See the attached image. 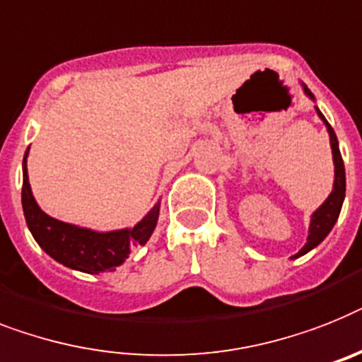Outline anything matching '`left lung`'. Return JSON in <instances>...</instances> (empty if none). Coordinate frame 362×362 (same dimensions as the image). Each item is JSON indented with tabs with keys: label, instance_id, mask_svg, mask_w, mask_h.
<instances>
[{
	"label": "left lung",
	"instance_id": "1",
	"mask_svg": "<svg viewBox=\"0 0 362 362\" xmlns=\"http://www.w3.org/2000/svg\"><path fill=\"white\" fill-rule=\"evenodd\" d=\"M303 86V92L309 95L310 100H315V95L313 92L307 88L305 85ZM318 116H320V120H324L325 127H327V133H329V144H331V151H333V164H335V181H333V190L327 196L324 203H322L320 207L316 209L313 216H310V226H309V237H307V244L301 247L300 252L296 253L292 259H298V257L305 255L307 252H310L313 247H316L324 240L329 231L333 229L335 222L339 220L340 209H342V202H344L346 196V172H344V163H342V155H340L339 149V140H337V134L333 131V127L329 125V122L325 120L324 115L320 112L318 107H315Z\"/></svg>",
	"mask_w": 362,
	"mask_h": 362
}]
</instances>
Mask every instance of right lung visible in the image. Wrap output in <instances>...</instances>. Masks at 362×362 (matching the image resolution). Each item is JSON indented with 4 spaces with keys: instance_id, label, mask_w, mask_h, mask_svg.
Returning <instances> with one entry per match:
<instances>
[{
    "instance_id": "1",
    "label": "right lung",
    "mask_w": 362,
    "mask_h": 362,
    "mask_svg": "<svg viewBox=\"0 0 362 362\" xmlns=\"http://www.w3.org/2000/svg\"><path fill=\"white\" fill-rule=\"evenodd\" d=\"M22 207L27 228L38 246L57 262L85 274L110 272L129 257L133 247L144 246L159 220L157 203L134 228L118 231H92L47 216L35 202L27 175V151L23 157Z\"/></svg>"
}]
</instances>
